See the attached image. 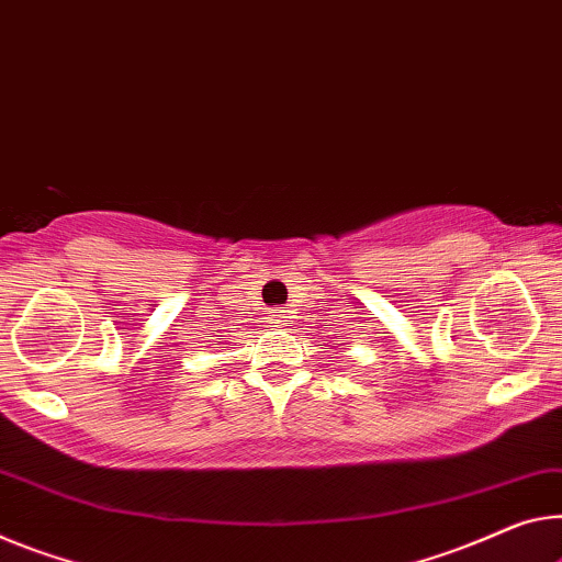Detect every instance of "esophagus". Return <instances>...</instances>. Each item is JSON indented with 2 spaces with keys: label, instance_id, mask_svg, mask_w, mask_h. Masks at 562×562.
Here are the masks:
<instances>
[{
  "label": "esophagus",
  "instance_id": "34e87169",
  "mask_svg": "<svg viewBox=\"0 0 562 562\" xmlns=\"http://www.w3.org/2000/svg\"><path fill=\"white\" fill-rule=\"evenodd\" d=\"M286 318H289V311L286 308H271V314H269V322L271 324H276V326H281L283 322H286Z\"/></svg>",
  "mask_w": 562,
  "mask_h": 562
}]
</instances>
